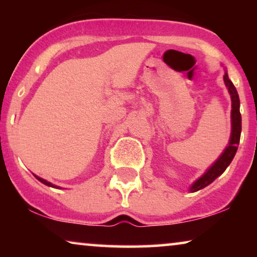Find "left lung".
<instances>
[{
  "label": "left lung",
  "mask_w": 257,
  "mask_h": 257,
  "mask_svg": "<svg viewBox=\"0 0 257 257\" xmlns=\"http://www.w3.org/2000/svg\"><path fill=\"white\" fill-rule=\"evenodd\" d=\"M224 84H226L228 92L230 94L231 98V133H230V139L228 143V146L224 149L223 153L221 154L215 163L210 166L208 170L206 171V173L200 177L191 187L189 191L192 193L200 191V189L205 188L206 186L215 180L217 177H220L221 174L226 171V168L229 166L231 160L234 159L235 153L237 151V145L240 143V137H241V113H240V98H238L237 91L235 89L234 84L231 83V80L228 77V73L224 72L223 76Z\"/></svg>",
  "instance_id": "obj_1"
}]
</instances>
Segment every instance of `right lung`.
Here are the masks:
<instances>
[{
    "instance_id": "obj_1",
    "label": "right lung",
    "mask_w": 257,
    "mask_h": 257,
    "mask_svg": "<svg viewBox=\"0 0 257 257\" xmlns=\"http://www.w3.org/2000/svg\"><path fill=\"white\" fill-rule=\"evenodd\" d=\"M35 177H36V179L37 180H40L42 184H44V185H47V186H49V187H54V188H59L58 186H56V185H54V184H51V182H49V181H47V180H44V179H42V178H40V177H37V175H35Z\"/></svg>"
}]
</instances>
